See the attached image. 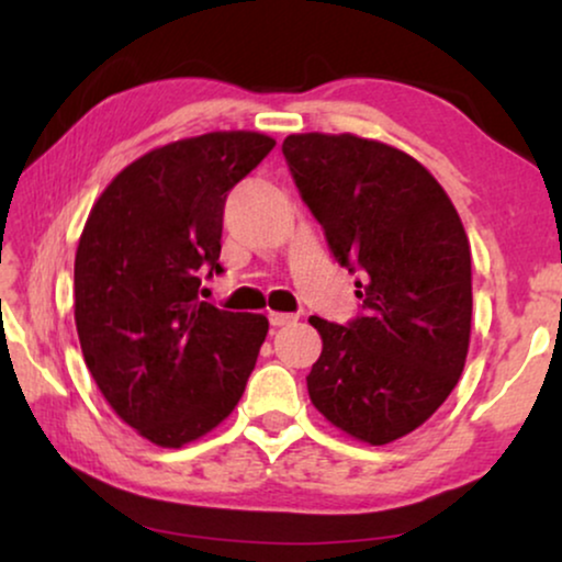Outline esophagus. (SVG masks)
Instances as JSON below:
<instances>
[{
    "instance_id": "obj_1",
    "label": "esophagus",
    "mask_w": 562,
    "mask_h": 562,
    "mask_svg": "<svg viewBox=\"0 0 562 562\" xmlns=\"http://www.w3.org/2000/svg\"><path fill=\"white\" fill-rule=\"evenodd\" d=\"M299 317L296 314H286V312H271L268 314V322H271L273 327H286V325H294Z\"/></svg>"
}]
</instances>
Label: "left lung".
<instances>
[{
	"label": "left lung",
	"mask_w": 562,
	"mask_h": 562,
	"mask_svg": "<svg viewBox=\"0 0 562 562\" xmlns=\"http://www.w3.org/2000/svg\"><path fill=\"white\" fill-rule=\"evenodd\" d=\"M281 150L333 256L363 271L358 319L310 317L322 337L310 398L345 435L394 442L425 425L463 373L473 312L463 222L435 176L394 145L302 133Z\"/></svg>",
	"instance_id": "left-lung-1"
}]
</instances>
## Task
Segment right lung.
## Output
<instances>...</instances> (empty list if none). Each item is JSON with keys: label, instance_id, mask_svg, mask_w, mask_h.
<instances>
[{"label": "right lung", "instance_id": "right-lung-1", "mask_svg": "<svg viewBox=\"0 0 562 562\" xmlns=\"http://www.w3.org/2000/svg\"><path fill=\"white\" fill-rule=\"evenodd\" d=\"M276 145L250 130L145 153L91 206L74 263V317L114 414L160 448L212 432L240 402L268 335L263 314L199 302L220 273L227 191Z\"/></svg>", "mask_w": 562, "mask_h": 562}]
</instances>
